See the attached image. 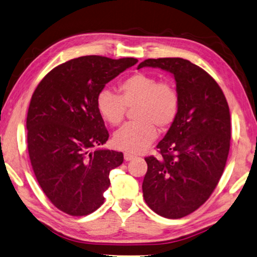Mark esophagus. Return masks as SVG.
I'll list each match as a JSON object with an SVG mask.
<instances>
[{"label": "esophagus", "mask_w": 257, "mask_h": 257, "mask_svg": "<svg viewBox=\"0 0 257 257\" xmlns=\"http://www.w3.org/2000/svg\"><path fill=\"white\" fill-rule=\"evenodd\" d=\"M124 160L125 161H132V160H134V158H135V155H133V154H129V153H124Z\"/></svg>", "instance_id": "obj_1"}]
</instances>
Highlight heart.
<instances>
[{"mask_svg": "<svg viewBox=\"0 0 257 257\" xmlns=\"http://www.w3.org/2000/svg\"><path fill=\"white\" fill-rule=\"evenodd\" d=\"M119 95L103 90L96 97V110L106 123L116 127L122 122L127 108L134 109L136 121L121 127L113 136L116 148L141 153L157 136V129L166 130L175 122L180 111V95L169 82L156 76L135 73L119 84Z\"/></svg>", "mask_w": 257, "mask_h": 257, "instance_id": "1", "label": "heart"}]
</instances>
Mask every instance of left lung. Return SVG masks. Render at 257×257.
Masks as SVG:
<instances>
[{
	"label": "left lung",
	"mask_w": 257,
	"mask_h": 257,
	"mask_svg": "<svg viewBox=\"0 0 257 257\" xmlns=\"http://www.w3.org/2000/svg\"><path fill=\"white\" fill-rule=\"evenodd\" d=\"M171 73L180 95L175 122L148 156L143 194L162 217L179 219L207 201L225 169L230 147V113L220 86L183 58L146 59L138 65Z\"/></svg>",
	"instance_id": "left-lung-1"
}]
</instances>
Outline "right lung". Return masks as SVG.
Listing matches in <instances>:
<instances>
[{"instance_id": "obj_1", "label": "right lung", "mask_w": 257, "mask_h": 257, "mask_svg": "<svg viewBox=\"0 0 257 257\" xmlns=\"http://www.w3.org/2000/svg\"><path fill=\"white\" fill-rule=\"evenodd\" d=\"M137 62L129 57L74 58L51 69L32 94L28 152L40 188L60 211L86 216L104 202L109 174L122 164L123 154L92 152L109 138L96 97L106 83Z\"/></svg>"}]
</instances>
